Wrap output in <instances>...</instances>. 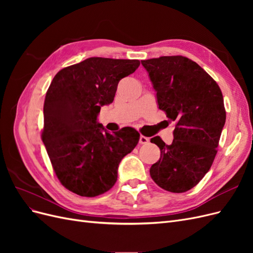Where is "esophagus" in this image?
<instances>
[{
  "label": "esophagus",
  "instance_id": "obj_1",
  "mask_svg": "<svg viewBox=\"0 0 253 253\" xmlns=\"http://www.w3.org/2000/svg\"><path fill=\"white\" fill-rule=\"evenodd\" d=\"M149 142V138L148 137H145V136H143V135H140V137H139V143H141V144H147Z\"/></svg>",
  "mask_w": 253,
  "mask_h": 253
}]
</instances>
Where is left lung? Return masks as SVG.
Listing matches in <instances>:
<instances>
[{"label":"left lung","instance_id":"left-lung-1","mask_svg":"<svg viewBox=\"0 0 253 253\" xmlns=\"http://www.w3.org/2000/svg\"><path fill=\"white\" fill-rule=\"evenodd\" d=\"M156 90L159 109L175 121L174 139H151L160 158L150 175L160 188L182 193L210 170L226 122L224 98L216 81L194 61L182 56L142 60Z\"/></svg>","mask_w":253,"mask_h":253}]
</instances>
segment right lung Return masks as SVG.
<instances>
[{"label": "right lung", "instance_id": "add662e5", "mask_svg": "<svg viewBox=\"0 0 253 253\" xmlns=\"http://www.w3.org/2000/svg\"><path fill=\"white\" fill-rule=\"evenodd\" d=\"M139 65V60L91 57L53 77L45 96L41 137L67 190L95 197L116 182L121 159L134 150L140 134L129 126L103 133L97 115L113 102L119 81Z\"/></svg>", "mask_w": 253, "mask_h": 253}]
</instances>
